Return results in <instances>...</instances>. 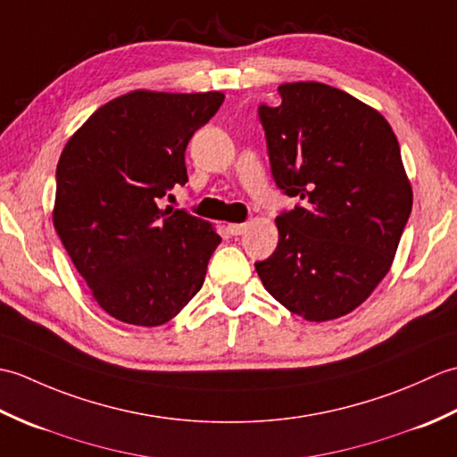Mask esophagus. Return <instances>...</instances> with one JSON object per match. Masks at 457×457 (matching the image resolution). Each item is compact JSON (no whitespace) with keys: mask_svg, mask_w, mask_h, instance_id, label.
Wrapping results in <instances>:
<instances>
[{"mask_svg":"<svg viewBox=\"0 0 457 457\" xmlns=\"http://www.w3.org/2000/svg\"><path fill=\"white\" fill-rule=\"evenodd\" d=\"M245 229H247V223H229L228 226V231L231 236H244L245 234Z\"/></svg>","mask_w":457,"mask_h":457,"instance_id":"1","label":"esophagus"}]
</instances>
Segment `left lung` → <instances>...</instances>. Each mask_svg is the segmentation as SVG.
<instances>
[{
  "mask_svg": "<svg viewBox=\"0 0 457 457\" xmlns=\"http://www.w3.org/2000/svg\"><path fill=\"white\" fill-rule=\"evenodd\" d=\"M259 105L270 172L298 196L277 216L275 253L255 263L267 293L308 322L345 316L389 273L412 188L389 121L322 82L278 86Z\"/></svg>",
  "mask_w": 457,
  "mask_h": 457,
  "instance_id": "obj_1",
  "label": "left lung"
}]
</instances>
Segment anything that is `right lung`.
<instances>
[{"mask_svg":"<svg viewBox=\"0 0 457 457\" xmlns=\"http://www.w3.org/2000/svg\"><path fill=\"white\" fill-rule=\"evenodd\" d=\"M223 98L133 90L64 145L54 229L96 303L120 322H169L204 285L221 237L212 223L161 206L174 184H187L184 151Z\"/></svg>","mask_w":457,"mask_h":457,"instance_id":"add662e5","label":"right lung"}]
</instances>
